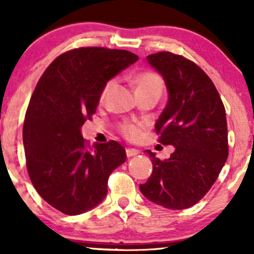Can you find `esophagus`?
Instances as JSON below:
<instances>
[{"mask_svg": "<svg viewBox=\"0 0 254 254\" xmlns=\"http://www.w3.org/2000/svg\"><path fill=\"white\" fill-rule=\"evenodd\" d=\"M138 154H139V150H137V149H130V148L126 149V156H127V157L137 156Z\"/></svg>", "mask_w": 254, "mask_h": 254, "instance_id": "esophagus-1", "label": "esophagus"}]
</instances>
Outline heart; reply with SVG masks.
Returning <instances> with one entry per match:
<instances>
[{
	"label": "heart",
	"instance_id": "b5f03b06",
	"mask_svg": "<svg viewBox=\"0 0 254 254\" xmlns=\"http://www.w3.org/2000/svg\"><path fill=\"white\" fill-rule=\"evenodd\" d=\"M115 80L106 81L104 87L100 93V98L104 99L106 94L109 93L111 88H113ZM133 84H134L135 93L137 95L143 94H161L163 89V80L161 77L160 73L152 70H144V71H139L133 77ZM119 130L125 138L128 140H137L140 137V128L138 125L130 124V122H122L120 124Z\"/></svg>",
	"mask_w": 254,
	"mask_h": 254
}]
</instances>
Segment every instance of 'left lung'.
Masks as SVG:
<instances>
[{
  "instance_id": "8db88e82",
  "label": "left lung",
  "mask_w": 254,
  "mask_h": 254,
  "mask_svg": "<svg viewBox=\"0 0 254 254\" xmlns=\"http://www.w3.org/2000/svg\"><path fill=\"white\" fill-rule=\"evenodd\" d=\"M165 78L168 103L155 125L159 143L173 145L168 160L151 157L141 193L170 209L189 208L217 181L229 154L225 108L214 83L197 64L171 52L148 56Z\"/></svg>"
}]
</instances>
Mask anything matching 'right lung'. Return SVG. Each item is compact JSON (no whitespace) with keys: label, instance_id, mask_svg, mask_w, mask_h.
I'll return each instance as SVG.
<instances>
[{"label":"right lung","instance_id":"right-lung-1","mask_svg":"<svg viewBox=\"0 0 254 254\" xmlns=\"http://www.w3.org/2000/svg\"><path fill=\"white\" fill-rule=\"evenodd\" d=\"M138 61L125 50L80 47L57 57L36 84L23 127L26 168L48 204L67 215L97 206L111 172L126 161L115 140L93 148L81 135L106 81Z\"/></svg>","mask_w":254,"mask_h":254}]
</instances>
